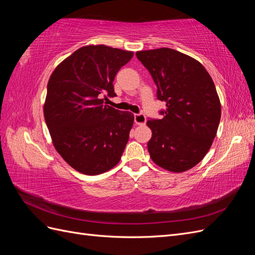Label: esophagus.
<instances>
[{
  "label": "esophagus",
  "mask_w": 255,
  "mask_h": 255,
  "mask_svg": "<svg viewBox=\"0 0 255 255\" xmlns=\"http://www.w3.org/2000/svg\"><path fill=\"white\" fill-rule=\"evenodd\" d=\"M134 121L136 125H144L146 119L143 114H135L134 115Z\"/></svg>",
  "instance_id": "esophagus-1"
}]
</instances>
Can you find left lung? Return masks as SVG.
Here are the masks:
<instances>
[{
	"label": "left lung",
	"mask_w": 255,
	"mask_h": 255,
	"mask_svg": "<svg viewBox=\"0 0 255 255\" xmlns=\"http://www.w3.org/2000/svg\"><path fill=\"white\" fill-rule=\"evenodd\" d=\"M136 56L155 83L157 99L166 102L163 118L146 122L150 157L168 171H186L203 159L217 133L221 106L215 84L198 60L179 51L160 48Z\"/></svg>",
	"instance_id": "left-lung-1"
}]
</instances>
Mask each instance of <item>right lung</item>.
<instances>
[{"instance_id":"1","label":"right lung","mask_w":255,"mask_h":255,"mask_svg":"<svg viewBox=\"0 0 255 255\" xmlns=\"http://www.w3.org/2000/svg\"><path fill=\"white\" fill-rule=\"evenodd\" d=\"M133 52L87 45L72 53L50 76L43 107L53 144L75 170L88 175L117 165L128 141L134 115L103 105L116 97L114 80Z\"/></svg>"}]
</instances>
